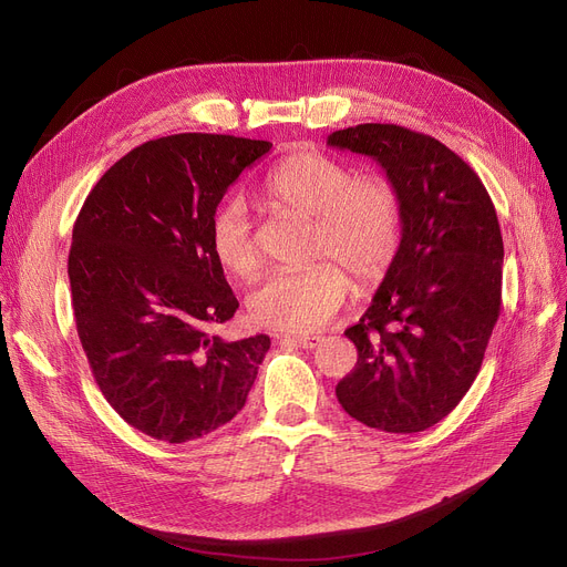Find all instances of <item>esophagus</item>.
<instances>
[{
	"instance_id": "34e87169",
	"label": "esophagus",
	"mask_w": 567,
	"mask_h": 567,
	"mask_svg": "<svg viewBox=\"0 0 567 567\" xmlns=\"http://www.w3.org/2000/svg\"><path fill=\"white\" fill-rule=\"evenodd\" d=\"M274 336L280 342H293L296 347H301V349H315L321 342L319 336H287V333H274Z\"/></svg>"
}]
</instances>
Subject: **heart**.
Segmentation results:
<instances>
[{"mask_svg": "<svg viewBox=\"0 0 567 567\" xmlns=\"http://www.w3.org/2000/svg\"><path fill=\"white\" fill-rule=\"evenodd\" d=\"M264 195L280 212L312 220L308 259H331L266 276L248 293V317L264 329L319 331L342 308L349 291L337 262L355 285L370 287L400 252L402 197L389 176H353L336 158L296 154L266 176ZM212 252L234 278L246 280L259 271L261 246L244 199L231 197L218 206Z\"/></svg>", "mask_w": 567, "mask_h": 567, "instance_id": "heart-1", "label": "heart"}]
</instances>
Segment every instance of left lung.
<instances>
[{
    "instance_id": "obj_1",
    "label": "left lung",
    "mask_w": 567,
    "mask_h": 567,
    "mask_svg": "<svg viewBox=\"0 0 567 567\" xmlns=\"http://www.w3.org/2000/svg\"><path fill=\"white\" fill-rule=\"evenodd\" d=\"M326 144L377 161L402 197L400 252L344 331L359 361L338 383V402L368 427L423 432L471 389L501 312L494 204L481 176L430 135L359 124Z\"/></svg>"
}]
</instances>
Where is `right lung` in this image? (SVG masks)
Returning a JSON list of instances; mask_svg holds the SVG:
<instances>
[{
    "instance_id": "right-lung-1",
    "label": "right lung",
    "mask_w": 567,
    "mask_h": 567,
    "mask_svg": "<svg viewBox=\"0 0 567 567\" xmlns=\"http://www.w3.org/2000/svg\"><path fill=\"white\" fill-rule=\"evenodd\" d=\"M271 142L182 133L133 148L92 188L73 227L69 278L89 368L112 409L167 443L244 409L268 336L227 342L238 301L212 252V220Z\"/></svg>"
}]
</instances>
